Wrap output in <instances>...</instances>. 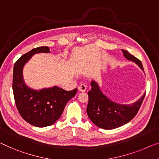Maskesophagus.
<instances>
[{
    "instance_id": "34e87169",
    "label": "esophagus",
    "mask_w": 159,
    "mask_h": 159,
    "mask_svg": "<svg viewBox=\"0 0 159 159\" xmlns=\"http://www.w3.org/2000/svg\"><path fill=\"white\" fill-rule=\"evenodd\" d=\"M78 89H79V91L80 92H85L86 90V86H85L84 84H81L78 87Z\"/></svg>"
}]
</instances>
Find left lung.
<instances>
[{"label":"left lung","instance_id":"1","mask_svg":"<svg viewBox=\"0 0 159 159\" xmlns=\"http://www.w3.org/2000/svg\"><path fill=\"white\" fill-rule=\"evenodd\" d=\"M127 60L133 61L143 71L142 63L138 58L122 50ZM144 72V71H143ZM91 90L89 95V103L86 112L93 124L101 129H114L129 123L135 117L143 102L146 93L139 100L129 104L115 102L103 93L98 82L92 80Z\"/></svg>","mask_w":159,"mask_h":159}]
</instances>
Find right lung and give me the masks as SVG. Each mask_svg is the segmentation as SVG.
I'll list each match as a JSON object with an SVG mask.
<instances>
[{
    "instance_id": "1",
    "label": "right lung",
    "mask_w": 159,
    "mask_h": 159,
    "mask_svg": "<svg viewBox=\"0 0 159 159\" xmlns=\"http://www.w3.org/2000/svg\"><path fill=\"white\" fill-rule=\"evenodd\" d=\"M49 53L48 46L34 48L16 61L13 72V91L16 107L28 124L36 127H46L60 118L66 104L77 93V89L66 91L53 86L35 90L27 86L23 79V68L33 56Z\"/></svg>"
}]
</instances>
